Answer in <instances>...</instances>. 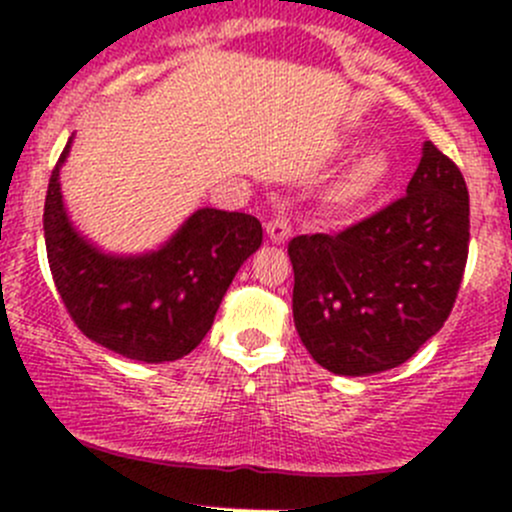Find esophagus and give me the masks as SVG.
Segmentation results:
<instances>
[{
    "mask_svg": "<svg viewBox=\"0 0 512 512\" xmlns=\"http://www.w3.org/2000/svg\"><path fill=\"white\" fill-rule=\"evenodd\" d=\"M289 235H292V223H289V218H285V215H277V218H272L267 223V237L272 242H285Z\"/></svg>",
    "mask_w": 512,
    "mask_h": 512,
    "instance_id": "1",
    "label": "esophagus"
}]
</instances>
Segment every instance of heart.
Returning a JSON list of instances; mask_svg holds the SVG:
<instances>
[{
    "mask_svg": "<svg viewBox=\"0 0 512 512\" xmlns=\"http://www.w3.org/2000/svg\"><path fill=\"white\" fill-rule=\"evenodd\" d=\"M391 178V160L384 153H369L354 165V170L349 173L347 183H344L342 195L347 200H359L366 195L376 193L381 185H386V180Z\"/></svg>",
    "mask_w": 512,
    "mask_h": 512,
    "instance_id": "obj_1",
    "label": "heart"
}]
</instances>
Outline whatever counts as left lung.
I'll use <instances>...</instances> for the list:
<instances>
[{"mask_svg": "<svg viewBox=\"0 0 512 512\" xmlns=\"http://www.w3.org/2000/svg\"><path fill=\"white\" fill-rule=\"evenodd\" d=\"M468 242L466 180L431 141L401 198L339 232L292 237L294 327L312 359L344 376L411 359L456 304Z\"/></svg>", "mask_w": 512, "mask_h": 512, "instance_id": "8db88e82", "label": "left lung"}]
</instances>
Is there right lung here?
<instances>
[{
    "instance_id": "obj_1",
    "label": "right lung",
    "mask_w": 512,
    "mask_h": 512,
    "mask_svg": "<svg viewBox=\"0 0 512 512\" xmlns=\"http://www.w3.org/2000/svg\"><path fill=\"white\" fill-rule=\"evenodd\" d=\"M69 143L51 170L44 240L51 277L71 322L128 359L160 364L190 354L213 327L235 272L260 247V220L203 208L158 252L103 255L76 235L61 203L59 168Z\"/></svg>"
}]
</instances>
